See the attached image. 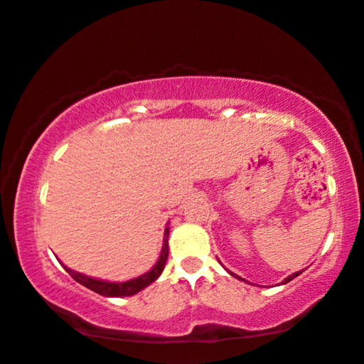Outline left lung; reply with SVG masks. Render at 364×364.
Here are the masks:
<instances>
[{
    "label": "left lung",
    "instance_id": "1",
    "mask_svg": "<svg viewBox=\"0 0 364 364\" xmlns=\"http://www.w3.org/2000/svg\"><path fill=\"white\" fill-rule=\"evenodd\" d=\"M232 274V273H231ZM299 274H301V271H296V273H294V274H291V276H288V278L287 279H284L283 281V283H288V281H291L293 278H296V276H299ZM232 276H235V274H232ZM236 278H238V276H236ZM241 279V278H240Z\"/></svg>",
    "mask_w": 364,
    "mask_h": 364
}]
</instances>
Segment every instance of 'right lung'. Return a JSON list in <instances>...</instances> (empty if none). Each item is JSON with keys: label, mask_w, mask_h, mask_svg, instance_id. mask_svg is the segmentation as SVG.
I'll list each match as a JSON object with an SVG mask.
<instances>
[{"label": "right lung", "mask_w": 364, "mask_h": 364, "mask_svg": "<svg viewBox=\"0 0 364 364\" xmlns=\"http://www.w3.org/2000/svg\"><path fill=\"white\" fill-rule=\"evenodd\" d=\"M168 232H169V230L166 228V231H164L161 256H159L158 263L154 264V268L151 271H148L146 274L139 276V278L126 281V283H108V281L95 279V278H90V276L75 273L73 269H68L66 266H65V269L70 273L73 279L77 281V283L83 284V287L91 289V291L103 294V296H118V298L119 296H132V294L141 291L143 288H146L148 284H151L164 269V264H166V259H168Z\"/></svg>", "instance_id": "right-lung-1"}]
</instances>
